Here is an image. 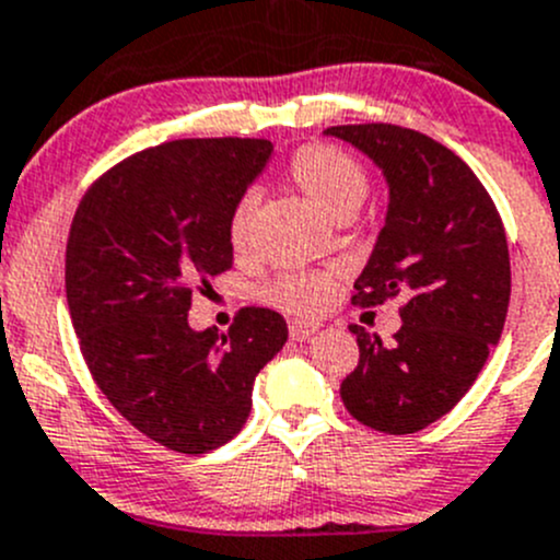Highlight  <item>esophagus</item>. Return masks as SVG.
<instances>
[{"mask_svg":"<svg viewBox=\"0 0 560 560\" xmlns=\"http://www.w3.org/2000/svg\"><path fill=\"white\" fill-rule=\"evenodd\" d=\"M288 331H291V340L302 342V340H310V335H315V331H318V324H307V320H291V324H288Z\"/></svg>","mask_w":560,"mask_h":560,"instance_id":"1","label":"esophagus"}]
</instances>
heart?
I'll use <instances>...</instances> for the list:
<instances>
[{
    "instance_id": "obj_1",
    "label": "heart",
    "mask_w": 560,
    "mask_h": 560,
    "mask_svg": "<svg viewBox=\"0 0 560 560\" xmlns=\"http://www.w3.org/2000/svg\"><path fill=\"white\" fill-rule=\"evenodd\" d=\"M288 179L299 187V192L318 212H324L331 220L351 218L370 187L368 174L359 165V160L342 149L329 147V143L299 147L293 158L288 160ZM253 209H256V203L250 196H245L231 212L229 240L234 250H245L247 242H250ZM267 293L288 313L315 315L335 296V280L326 272H288L280 275Z\"/></svg>"
}]
</instances>
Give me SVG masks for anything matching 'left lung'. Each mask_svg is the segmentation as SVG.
<instances>
[{"mask_svg": "<svg viewBox=\"0 0 560 560\" xmlns=\"http://www.w3.org/2000/svg\"><path fill=\"white\" fill-rule=\"evenodd\" d=\"M335 136L386 176L389 209L351 302L402 296L392 346L351 326L359 364L340 386L357 422L417 433L450 413L501 340L512 293L501 214L474 171L444 143L408 127L337 125Z\"/></svg>", "mask_w": 560, "mask_h": 560, "instance_id": "left-lung-1", "label": "left lung"}]
</instances>
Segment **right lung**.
I'll return each instance as SVG.
<instances>
[{
  "mask_svg": "<svg viewBox=\"0 0 560 560\" xmlns=\"http://www.w3.org/2000/svg\"><path fill=\"white\" fill-rule=\"evenodd\" d=\"M272 158L264 138H182L105 171L81 198L65 288L81 353L110 406L182 455L229 444L253 381L285 346L267 307H242L225 335L187 324L196 282L234 264L229 218Z\"/></svg>",
  "mask_w": 560,
  "mask_h": 560,
  "instance_id": "obj_1",
  "label": "right lung"
}]
</instances>
